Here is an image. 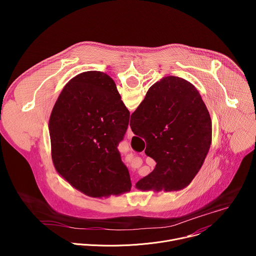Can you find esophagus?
Here are the masks:
<instances>
[{
	"label": "esophagus",
	"instance_id": "esophagus-1",
	"mask_svg": "<svg viewBox=\"0 0 256 256\" xmlns=\"http://www.w3.org/2000/svg\"><path fill=\"white\" fill-rule=\"evenodd\" d=\"M132 136H134V132H132L130 126H128V138H130Z\"/></svg>",
	"mask_w": 256,
	"mask_h": 256
}]
</instances>
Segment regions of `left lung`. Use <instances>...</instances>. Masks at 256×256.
<instances>
[{"mask_svg": "<svg viewBox=\"0 0 256 256\" xmlns=\"http://www.w3.org/2000/svg\"><path fill=\"white\" fill-rule=\"evenodd\" d=\"M128 120L130 112L105 72L89 70L70 79L48 122L52 159L58 175L90 198L128 192L130 173L118 150Z\"/></svg>", "mask_w": 256, "mask_h": 256, "instance_id": "8db88e82", "label": "left lung"}]
</instances>
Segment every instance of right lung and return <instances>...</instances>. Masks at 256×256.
I'll return each mask as SVG.
<instances>
[{
	"label": "right lung",
	"instance_id": "1",
	"mask_svg": "<svg viewBox=\"0 0 256 256\" xmlns=\"http://www.w3.org/2000/svg\"><path fill=\"white\" fill-rule=\"evenodd\" d=\"M130 124L147 142L146 155L157 163L136 188L142 192L186 188L202 168L212 142L210 116L196 88L179 77H163L150 87Z\"/></svg>",
	"mask_w": 256,
	"mask_h": 256
}]
</instances>
